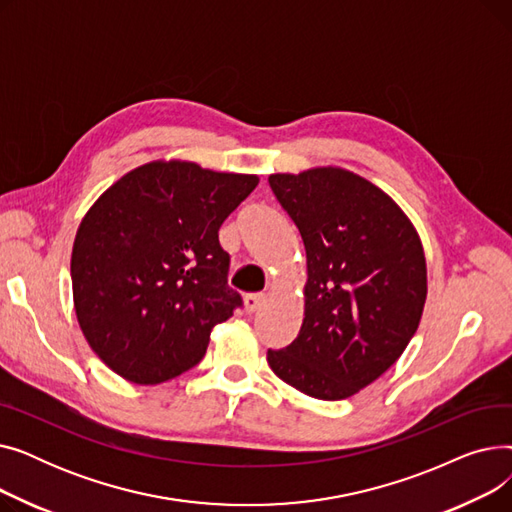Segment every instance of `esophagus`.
Returning a JSON list of instances; mask_svg holds the SVG:
<instances>
[{
	"label": "esophagus",
	"instance_id": "1",
	"mask_svg": "<svg viewBox=\"0 0 512 512\" xmlns=\"http://www.w3.org/2000/svg\"><path fill=\"white\" fill-rule=\"evenodd\" d=\"M263 305H265L263 294H247V297H245V311L247 313L259 311Z\"/></svg>",
	"mask_w": 512,
	"mask_h": 512
}]
</instances>
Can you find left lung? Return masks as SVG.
<instances>
[{
	"label": "left lung",
	"mask_w": 512,
	"mask_h": 512,
	"mask_svg": "<svg viewBox=\"0 0 512 512\" xmlns=\"http://www.w3.org/2000/svg\"><path fill=\"white\" fill-rule=\"evenodd\" d=\"M307 253L303 324L267 363L319 400H344L386 373L419 328L427 297L421 238L380 186L338 166L270 174Z\"/></svg>",
	"instance_id": "obj_1"
}]
</instances>
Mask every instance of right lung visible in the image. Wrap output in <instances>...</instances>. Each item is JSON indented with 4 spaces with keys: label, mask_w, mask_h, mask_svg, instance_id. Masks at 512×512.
<instances>
[{
    "label": "right lung",
    "mask_w": 512,
    "mask_h": 512,
    "mask_svg": "<svg viewBox=\"0 0 512 512\" xmlns=\"http://www.w3.org/2000/svg\"><path fill=\"white\" fill-rule=\"evenodd\" d=\"M257 174L155 159L116 180L80 222L70 259L78 326L120 378L155 386L195 367L240 297L218 230Z\"/></svg>",
    "instance_id": "right-lung-1"
}]
</instances>
